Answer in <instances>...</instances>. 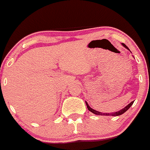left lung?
Returning a JSON list of instances; mask_svg holds the SVG:
<instances>
[{
    "label": "left lung",
    "mask_w": 150,
    "mask_h": 150,
    "mask_svg": "<svg viewBox=\"0 0 150 150\" xmlns=\"http://www.w3.org/2000/svg\"><path fill=\"white\" fill-rule=\"evenodd\" d=\"M122 45L124 46V47H125V48L127 49V50H129V49L128 48V47H127V45H125L124 43H122ZM133 103H134V102H133V101L131 102V103H129V105H127L125 108H123V109H122L121 110H120V111H118V112H112V113H103V112H100L97 111V110H93V108H91L90 106H89V105L88 104V103H87V102H85V103H86V105H87V108H88V109L89 111L92 112L94 113V114H95V115H105V116H110V115H111V116H118V115H122L123 113L125 112L127 110H128V109H129V108H130L132 105Z\"/></svg>",
    "instance_id": "obj_1"
}]
</instances>
